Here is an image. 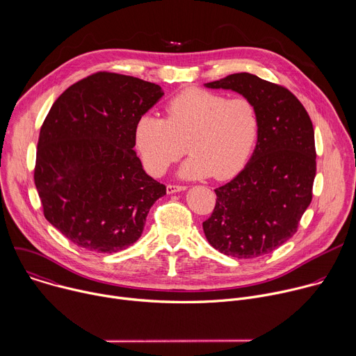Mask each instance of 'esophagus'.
Masks as SVG:
<instances>
[{"label": "esophagus", "instance_id": "obj_1", "mask_svg": "<svg viewBox=\"0 0 356 356\" xmlns=\"http://www.w3.org/2000/svg\"><path fill=\"white\" fill-rule=\"evenodd\" d=\"M186 188H187L186 186H180V184H168V186H166L168 194H173V193H177V191H183V190H186Z\"/></svg>", "mask_w": 356, "mask_h": 356}]
</instances>
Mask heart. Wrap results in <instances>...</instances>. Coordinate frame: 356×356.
Here are the masks:
<instances>
[{"instance_id": "heart-1", "label": "heart", "mask_w": 356, "mask_h": 356, "mask_svg": "<svg viewBox=\"0 0 356 356\" xmlns=\"http://www.w3.org/2000/svg\"><path fill=\"white\" fill-rule=\"evenodd\" d=\"M165 120L143 114L135 125V145L145 169L162 176L187 152L184 177L227 180L238 175L259 138V114L246 97L186 88L163 107Z\"/></svg>"}]
</instances>
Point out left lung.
I'll return each instance as SVG.
<instances>
[{"mask_svg": "<svg viewBox=\"0 0 356 356\" xmlns=\"http://www.w3.org/2000/svg\"><path fill=\"white\" fill-rule=\"evenodd\" d=\"M249 98L259 114V138L245 169L216 188V207L202 229L221 253L238 259L270 253L298 228L316 177L313 122L286 87L250 73L206 84Z\"/></svg>", "mask_w": 356, "mask_h": 356, "instance_id": "left-lung-1", "label": "left lung"}]
</instances>
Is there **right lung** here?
<instances>
[{"label":"right lung","mask_w":356,"mask_h":356,"mask_svg":"<svg viewBox=\"0 0 356 356\" xmlns=\"http://www.w3.org/2000/svg\"><path fill=\"white\" fill-rule=\"evenodd\" d=\"M162 95L155 83L98 72L70 86L47 113L35 186L44 218L74 245L99 253L128 248L166 194L134 150L136 121Z\"/></svg>","instance_id":"1"}]
</instances>
